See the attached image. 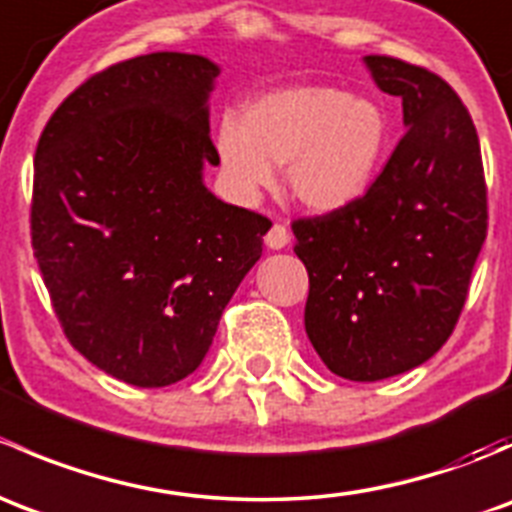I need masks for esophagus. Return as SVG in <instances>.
Masks as SVG:
<instances>
[{
	"instance_id": "esophagus-1",
	"label": "esophagus",
	"mask_w": 512,
	"mask_h": 512,
	"mask_svg": "<svg viewBox=\"0 0 512 512\" xmlns=\"http://www.w3.org/2000/svg\"><path fill=\"white\" fill-rule=\"evenodd\" d=\"M265 245L270 250H282V247L289 245V230L282 223H275L270 227V232L265 235Z\"/></svg>"
}]
</instances>
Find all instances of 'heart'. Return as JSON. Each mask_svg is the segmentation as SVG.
<instances>
[{
    "label": "heart",
    "mask_w": 512,
    "mask_h": 512,
    "mask_svg": "<svg viewBox=\"0 0 512 512\" xmlns=\"http://www.w3.org/2000/svg\"><path fill=\"white\" fill-rule=\"evenodd\" d=\"M391 121L376 98L337 86L302 84L267 91L225 116L218 153L232 190L257 198L287 165V188L314 213H337L364 198L386 160Z\"/></svg>",
    "instance_id": "obj_1"
}]
</instances>
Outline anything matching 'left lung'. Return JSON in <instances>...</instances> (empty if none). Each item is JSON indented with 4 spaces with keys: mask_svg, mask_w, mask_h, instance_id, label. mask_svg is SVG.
<instances>
[{
    "mask_svg": "<svg viewBox=\"0 0 512 512\" xmlns=\"http://www.w3.org/2000/svg\"><path fill=\"white\" fill-rule=\"evenodd\" d=\"M364 64L401 98L404 138L364 198L292 223L309 272L304 329L349 381L404 374L446 344L488 232L478 133L456 91L394 56Z\"/></svg>",
    "mask_w": 512,
    "mask_h": 512,
    "instance_id": "obj_1",
    "label": "left lung"
}]
</instances>
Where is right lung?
<instances>
[{"instance_id":"add662e5","label":"right lung","mask_w":512,"mask_h":512,"mask_svg":"<svg viewBox=\"0 0 512 512\" xmlns=\"http://www.w3.org/2000/svg\"><path fill=\"white\" fill-rule=\"evenodd\" d=\"M210 59L156 51L64 98L34 156L32 247L66 339L126 384L185 379L262 255L265 215L203 183Z\"/></svg>"}]
</instances>
